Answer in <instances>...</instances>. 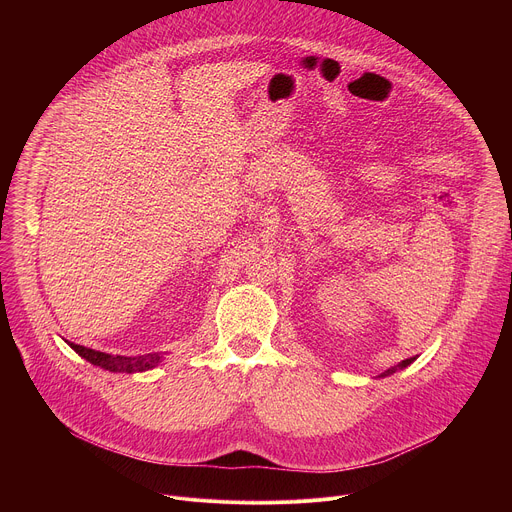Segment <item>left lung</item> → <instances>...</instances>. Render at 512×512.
<instances>
[{"label":"left lung","instance_id":"1","mask_svg":"<svg viewBox=\"0 0 512 512\" xmlns=\"http://www.w3.org/2000/svg\"><path fill=\"white\" fill-rule=\"evenodd\" d=\"M417 356H411V358H405V360H401L399 364H395V367H391V369H387L385 373H381V375H377L375 379H385V377H391L393 373H397V371H401V369H405V367H409V364L415 360Z\"/></svg>","mask_w":512,"mask_h":512}]
</instances>
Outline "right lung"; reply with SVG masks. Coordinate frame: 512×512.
I'll return each instance as SVG.
<instances>
[{"label": "right lung", "mask_w": 512, "mask_h": 512, "mask_svg": "<svg viewBox=\"0 0 512 512\" xmlns=\"http://www.w3.org/2000/svg\"><path fill=\"white\" fill-rule=\"evenodd\" d=\"M68 344L87 362H91V364H95V367H101L109 373H143V371L156 369L164 358L162 352H152V354H145V356H121V354L113 356V354L93 350V348H87V346H81V344H72V342H68Z\"/></svg>", "instance_id": "1"}]
</instances>
